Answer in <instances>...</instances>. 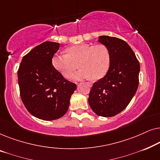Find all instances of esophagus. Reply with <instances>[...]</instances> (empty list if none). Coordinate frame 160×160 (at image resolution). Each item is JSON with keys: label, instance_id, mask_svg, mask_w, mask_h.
Returning <instances> with one entry per match:
<instances>
[{"label": "esophagus", "instance_id": "obj_1", "mask_svg": "<svg viewBox=\"0 0 160 160\" xmlns=\"http://www.w3.org/2000/svg\"><path fill=\"white\" fill-rule=\"evenodd\" d=\"M87 85H88V86H89V87H91V86H92V84H91V83H89V82H88V83H87Z\"/></svg>", "mask_w": 160, "mask_h": 160}]
</instances>
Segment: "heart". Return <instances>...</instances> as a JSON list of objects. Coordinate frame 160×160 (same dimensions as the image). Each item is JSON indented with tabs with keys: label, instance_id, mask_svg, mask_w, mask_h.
Wrapping results in <instances>:
<instances>
[{
	"label": "heart",
	"instance_id": "obj_1",
	"mask_svg": "<svg viewBox=\"0 0 160 160\" xmlns=\"http://www.w3.org/2000/svg\"><path fill=\"white\" fill-rule=\"evenodd\" d=\"M67 54H55L52 65L65 78H69L78 66L81 68L73 75L75 80L92 78L98 80L103 77L110 66V54L101 43L92 45L80 43L66 49Z\"/></svg>",
	"mask_w": 160,
	"mask_h": 160
}]
</instances>
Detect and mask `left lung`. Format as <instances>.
I'll return each mask as SVG.
<instances>
[{"label": "left lung", "mask_w": 160, "mask_h": 160, "mask_svg": "<svg viewBox=\"0 0 160 160\" xmlns=\"http://www.w3.org/2000/svg\"><path fill=\"white\" fill-rule=\"evenodd\" d=\"M99 38L108 49L110 66L106 76L93 84L88 101L96 114L111 117L123 111L136 92L140 63L124 41L107 36Z\"/></svg>", "instance_id": "left-lung-1"}]
</instances>
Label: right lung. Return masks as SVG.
I'll list each match as a JSON object with an SVG mask.
<instances>
[{
    "instance_id": "obj_1",
    "label": "right lung",
    "mask_w": 160,
    "mask_h": 160,
    "mask_svg": "<svg viewBox=\"0 0 160 160\" xmlns=\"http://www.w3.org/2000/svg\"><path fill=\"white\" fill-rule=\"evenodd\" d=\"M60 43L46 41L23 57L17 76L24 106L40 119H58L68 109L76 84L63 77L52 65Z\"/></svg>"
}]
</instances>
